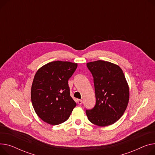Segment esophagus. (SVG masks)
I'll list each match as a JSON object with an SVG mask.
<instances>
[{
  "mask_svg": "<svg viewBox=\"0 0 155 155\" xmlns=\"http://www.w3.org/2000/svg\"><path fill=\"white\" fill-rule=\"evenodd\" d=\"M77 103H78V105H81V104H82V103H83V101H82L81 100L78 99V100H77Z\"/></svg>",
  "mask_w": 155,
  "mask_h": 155,
  "instance_id": "obj_1",
  "label": "esophagus"
}]
</instances>
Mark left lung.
<instances>
[{"mask_svg":"<svg viewBox=\"0 0 155 155\" xmlns=\"http://www.w3.org/2000/svg\"><path fill=\"white\" fill-rule=\"evenodd\" d=\"M94 77L96 104L87 110L89 121L99 127L115 123L124 113L129 101V87L124 74L117 65L97 60L87 64Z\"/></svg>","mask_w":155,"mask_h":155,"instance_id":"left-lung-1","label":"left lung"}]
</instances>
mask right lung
Returning a JSON list of instances; mask_svg holds the SVG:
<instances>
[{
  "label": "right lung",
  "mask_w": 155,
  "mask_h": 155,
  "mask_svg": "<svg viewBox=\"0 0 155 155\" xmlns=\"http://www.w3.org/2000/svg\"><path fill=\"white\" fill-rule=\"evenodd\" d=\"M77 67L70 61H54L39 68L31 88V100L37 115L50 125L67 121L77 104L70 95L69 78Z\"/></svg>",
  "instance_id": "right-lung-1"
}]
</instances>
